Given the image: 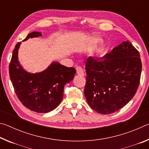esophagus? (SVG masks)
Instances as JSON below:
<instances>
[{
	"instance_id": "obj_1",
	"label": "esophagus",
	"mask_w": 149,
	"mask_h": 149,
	"mask_svg": "<svg viewBox=\"0 0 149 149\" xmlns=\"http://www.w3.org/2000/svg\"><path fill=\"white\" fill-rule=\"evenodd\" d=\"M76 70H77V73L78 75H81V76H84V70L82 67L77 66Z\"/></svg>"
}]
</instances>
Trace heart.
Returning a JSON list of instances; mask_svg holds the SVG:
<instances>
[{
    "instance_id": "1",
    "label": "heart",
    "mask_w": 149,
    "mask_h": 149,
    "mask_svg": "<svg viewBox=\"0 0 149 149\" xmlns=\"http://www.w3.org/2000/svg\"><path fill=\"white\" fill-rule=\"evenodd\" d=\"M98 41V40L97 39H95V42H96V41ZM100 50H101V48H99V49H98V52H100Z\"/></svg>"
}]
</instances>
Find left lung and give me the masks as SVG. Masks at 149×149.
<instances>
[{"label": "left lung", "mask_w": 149, "mask_h": 149, "mask_svg": "<svg viewBox=\"0 0 149 149\" xmlns=\"http://www.w3.org/2000/svg\"><path fill=\"white\" fill-rule=\"evenodd\" d=\"M141 70L139 52L128 41L100 58L89 57L84 89L88 104L102 114L118 111L134 97Z\"/></svg>", "instance_id": "left-lung-1"}]
</instances>
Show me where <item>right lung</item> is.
<instances>
[{
  "label": "right lung",
  "mask_w": 149,
  "mask_h": 149,
  "mask_svg": "<svg viewBox=\"0 0 149 149\" xmlns=\"http://www.w3.org/2000/svg\"><path fill=\"white\" fill-rule=\"evenodd\" d=\"M42 36L41 33L33 31L26 39ZM17 42L9 64V75L15 93L24 106L38 113H47L54 110L61 102L64 85L72 81L76 70L54 62L44 71L36 74L26 72L18 61Z\"/></svg>",
  "instance_id": "right-lung-1"
}]
</instances>
